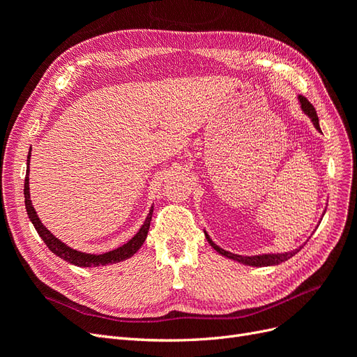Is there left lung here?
I'll return each instance as SVG.
<instances>
[{
    "instance_id": "left-lung-1",
    "label": "left lung",
    "mask_w": 357,
    "mask_h": 357,
    "mask_svg": "<svg viewBox=\"0 0 357 357\" xmlns=\"http://www.w3.org/2000/svg\"><path fill=\"white\" fill-rule=\"evenodd\" d=\"M299 101H301L302 110L305 112V114L310 116L312 125H314L316 129H319V131H320L319 117H317V113H316V110H314V107H312L311 102L305 98V96H302V95H299ZM205 238H207V241L211 244V247L214 248V250L219 252L222 256L234 259V261H238V262H241V264H244V265H248V266H269V265H278V264H282V262L287 261V259H290L291 256H295V255L301 250V248H302V245H301V247L295 248L294 252H289V253L261 255V256H240V255H234V253L226 252V250H223V248L215 245V244L210 240V236H208L207 234H205Z\"/></svg>"
}]
</instances>
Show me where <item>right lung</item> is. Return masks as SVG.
<instances>
[{"mask_svg":"<svg viewBox=\"0 0 357 357\" xmlns=\"http://www.w3.org/2000/svg\"><path fill=\"white\" fill-rule=\"evenodd\" d=\"M31 158V149H29V155H28V162ZM29 167L26 168V177H25V207H26V213H28V218L34 225V228L37 229L38 235L41 236V240L46 243V245L49 247V250L52 253H55L56 256H59L63 261H67L73 265H77V266H84V268H91V266H104V265H110V264H116V262H122L125 259L134 256L138 248L143 245V243L146 241V236L150 228V220H152V214H153V208L150 210L147 219L144 222V225L142 226V229L137 232V235L134 236L132 240H129L126 244H123L122 247L116 248V250L112 252H107L102 255H89V253H82L77 250H73L71 247L66 245L62 241H59L55 235L50 234V231L46 228L45 225H43L38 219V215L32 207V202H31V197H29Z\"/></svg>","mask_w":357,"mask_h":357,"instance_id":"obj_1","label":"right lung"}]
</instances>
